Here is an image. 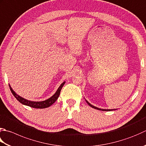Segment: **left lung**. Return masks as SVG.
Returning a JSON list of instances; mask_svg holds the SVG:
<instances>
[{"instance_id": "8db88e82", "label": "left lung", "mask_w": 146, "mask_h": 146, "mask_svg": "<svg viewBox=\"0 0 146 146\" xmlns=\"http://www.w3.org/2000/svg\"><path fill=\"white\" fill-rule=\"evenodd\" d=\"M86 102H87V104L90 106V107H92V108H94V109H96V110H101V111H113V110H104V109H100V108H97V107H96V106H94L93 105H92L91 104H90L89 102H88L87 101H86Z\"/></svg>"}]
</instances>
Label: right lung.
Instances as JSON below:
<instances>
[{
    "label": "right lung",
    "instance_id": "add662e5",
    "mask_svg": "<svg viewBox=\"0 0 146 146\" xmlns=\"http://www.w3.org/2000/svg\"><path fill=\"white\" fill-rule=\"evenodd\" d=\"M65 84V82H64L63 83H62L61 85H60L59 87L58 88L56 92L54 94V95L50 98L49 99H48L45 101H40V102H35V101H28L27 99H25L24 98H23L22 97L19 96V95H18L13 90V88L11 87V86L9 85L10 87V90L11 91V92L13 94V96L15 97V98L18 100L19 102H21V104L28 106H30L31 108H38V109H43V108H46L50 106L52 104H54V102L56 101V100L58 99L60 92H61V88L62 87H63V85Z\"/></svg>",
    "mask_w": 146,
    "mask_h": 146
}]
</instances>
